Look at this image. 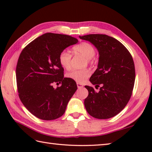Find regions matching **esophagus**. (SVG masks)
Wrapping results in <instances>:
<instances>
[{"instance_id": "esophagus-1", "label": "esophagus", "mask_w": 152, "mask_h": 152, "mask_svg": "<svg viewBox=\"0 0 152 152\" xmlns=\"http://www.w3.org/2000/svg\"><path fill=\"white\" fill-rule=\"evenodd\" d=\"M77 86H78V88H82V87H83L84 86L82 85V84H80V83H78V82H77Z\"/></svg>"}]
</instances>
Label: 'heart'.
<instances>
[{"instance_id":"heart-1","label":"heart","mask_w":152,"mask_h":152,"mask_svg":"<svg viewBox=\"0 0 152 152\" xmlns=\"http://www.w3.org/2000/svg\"><path fill=\"white\" fill-rule=\"evenodd\" d=\"M95 48L91 43L83 42L73 48L74 54H80L87 59L89 64H92V58L95 54ZM71 53L67 50L61 51L59 54L58 60L60 65L66 70H70L72 67ZM91 75V72L88 68L82 70H74L67 74V77L78 83H83Z\"/></svg>"}]
</instances>
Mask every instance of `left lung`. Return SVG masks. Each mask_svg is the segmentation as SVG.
<instances>
[{
  "instance_id": "8db88e82",
  "label": "left lung",
  "mask_w": 152,
  "mask_h": 152,
  "mask_svg": "<svg viewBox=\"0 0 152 152\" xmlns=\"http://www.w3.org/2000/svg\"><path fill=\"white\" fill-rule=\"evenodd\" d=\"M80 38L88 41L99 53L98 68L90 78L96 88L85 86L88 95L84 106L90 115L107 119L121 111L132 96L135 79L133 60L129 51L117 39L103 34H90Z\"/></svg>"
}]
</instances>
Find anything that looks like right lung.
<instances>
[{
  "mask_svg": "<svg viewBox=\"0 0 152 152\" xmlns=\"http://www.w3.org/2000/svg\"><path fill=\"white\" fill-rule=\"evenodd\" d=\"M78 42L71 36L48 33L32 41L20 53L16 68L19 96L36 117L54 120L65 113L77 85L73 80L64 78L58 57L61 51ZM61 82V87L53 88V83Z\"/></svg>",
  "mask_w": 152,
  "mask_h": 152,
  "instance_id": "1",
  "label": "right lung"
}]
</instances>
